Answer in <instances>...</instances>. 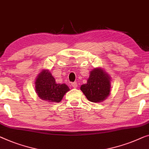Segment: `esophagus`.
I'll return each instance as SVG.
<instances>
[{
    "label": "esophagus",
    "mask_w": 149,
    "mask_h": 149,
    "mask_svg": "<svg viewBox=\"0 0 149 149\" xmlns=\"http://www.w3.org/2000/svg\"><path fill=\"white\" fill-rule=\"evenodd\" d=\"M71 85L73 88H77V83H71Z\"/></svg>",
    "instance_id": "esophagus-1"
}]
</instances>
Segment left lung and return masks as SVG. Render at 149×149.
Instances as JSON below:
<instances>
[{"mask_svg":"<svg viewBox=\"0 0 149 149\" xmlns=\"http://www.w3.org/2000/svg\"><path fill=\"white\" fill-rule=\"evenodd\" d=\"M80 89L89 101L99 103L106 100L111 92V77L102 68H95L90 72L87 83Z\"/></svg>","mask_w":149,"mask_h":149,"instance_id":"1","label":"left lung"}]
</instances>
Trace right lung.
Segmentation results:
<instances>
[{
	"label": "right lung",
	"instance_id": "1",
	"mask_svg": "<svg viewBox=\"0 0 149 149\" xmlns=\"http://www.w3.org/2000/svg\"><path fill=\"white\" fill-rule=\"evenodd\" d=\"M35 89L39 97L47 102L59 103L70 90L66 84H58L48 69H43L35 81Z\"/></svg>",
	"mask_w": 149,
	"mask_h": 149
}]
</instances>
